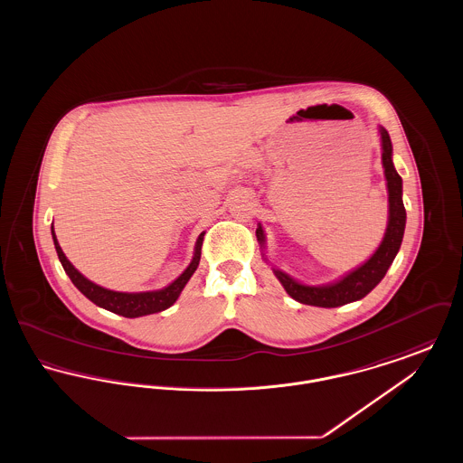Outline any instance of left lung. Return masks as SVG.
I'll list each match as a JSON object with an SVG mask.
<instances>
[{"instance_id":"obj_1","label":"left lung","mask_w":463,"mask_h":463,"mask_svg":"<svg viewBox=\"0 0 463 463\" xmlns=\"http://www.w3.org/2000/svg\"><path fill=\"white\" fill-rule=\"evenodd\" d=\"M382 137V163L385 168L387 189H389V225L383 236V241L374 251L373 257L357 267L344 279L328 285V287H306L291 279L288 274L274 269L276 278L287 289L288 295L300 304L316 306V307H338L355 302L366 297L387 274L389 267L394 262L397 251L401 248L404 225H406V210L402 204V180L392 163V144L385 128H380ZM257 238L264 244V231L259 225Z\"/></svg>"}]
</instances>
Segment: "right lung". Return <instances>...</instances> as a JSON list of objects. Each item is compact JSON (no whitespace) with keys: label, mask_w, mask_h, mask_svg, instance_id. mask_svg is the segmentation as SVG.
Listing matches in <instances>:
<instances>
[{"label":"right lung","mask_w":463,"mask_h":463,"mask_svg":"<svg viewBox=\"0 0 463 463\" xmlns=\"http://www.w3.org/2000/svg\"><path fill=\"white\" fill-rule=\"evenodd\" d=\"M52 236H53V244L59 255V260L64 267L67 276L71 278L72 285L78 288L89 300H91L95 306L99 307L108 308L114 314L125 316V317H140V316H147V314H155L161 312L165 308L170 307L175 304L180 291L187 285V281L191 279V276L194 274V270L198 269L199 259H201V246H203V236L204 232L199 234L198 242H196V251H194V259L189 264V267L176 278L175 281L170 287L157 289V291H144V293H119V291H112L106 288L99 287L95 283H91L83 274H80L74 265L71 264L61 248V244L55 238L53 232V225H52Z\"/></svg>","instance_id":"right-lung-1"}]
</instances>
